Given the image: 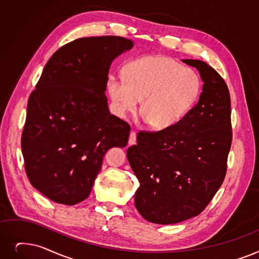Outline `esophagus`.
Instances as JSON below:
<instances>
[{
    "instance_id": "obj_1",
    "label": "esophagus",
    "mask_w": 259,
    "mask_h": 259,
    "mask_svg": "<svg viewBox=\"0 0 259 259\" xmlns=\"http://www.w3.org/2000/svg\"><path fill=\"white\" fill-rule=\"evenodd\" d=\"M129 145H133L137 143V133L134 131L130 132V136H129V141H128Z\"/></svg>"
}]
</instances>
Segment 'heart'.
Masks as SVG:
<instances>
[{"label":"heart","instance_id":"heart-1","mask_svg":"<svg viewBox=\"0 0 259 259\" xmlns=\"http://www.w3.org/2000/svg\"><path fill=\"white\" fill-rule=\"evenodd\" d=\"M125 77L110 75L108 91L116 114L125 116L138 109L155 129H167L181 120L200 92L198 75L177 61L147 56L131 61Z\"/></svg>","mask_w":259,"mask_h":259}]
</instances>
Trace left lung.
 Instances as JSON below:
<instances>
[{
	"label": "left lung",
	"mask_w": 259,
	"mask_h": 259,
	"mask_svg": "<svg viewBox=\"0 0 259 259\" xmlns=\"http://www.w3.org/2000/svg\"><path fill=\"white\" fill-rule=\"evenodd\" d=\"M203 80L199 102L175 126L140 131L127 157L140 187L136 207L144 219L174 224L198 216L227 175L232 145L231 97L219 73L201 60L185 59Z\"/></svg>",
	"instance_id": "1"
}]
</instances>
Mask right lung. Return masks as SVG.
I'll use <instances>...</instances> for the list:
<instances>
[{
	"label": "right lung",
	"mask_w": 259,
	"mask_h": 259,
	"mask_svg": "<svg viewBox=\"0 0 259 259\" xmlns=\"http://www.w3.org/2000/svg\"><path fill=\"white\" fill-rule=\"evenodd\" d=\"M133 42L118 36L76 39L55 52L31 92L21 147L30 184L56 203L87 199L111 147L130 126L110 114L105 95L112 61Z\"/></svg>",
	"instance_id": "1"
}]
</instances>
